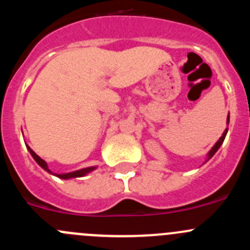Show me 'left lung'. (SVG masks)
Segmentation results:
<instances>
[{
  "label": "left lung",
  "instance_id": "8db88e82",
  "mask_svg": "<svg viewBox=\"0 0 250 250\" xmlns=\"http://www.w3.org/2000/svg\"><path fill=\"white\" fill-rule=\"evenodd\" d=\"M229 122H230V115L228 116V122H226V123H228V125H229ZM228 130H229V128H226V129L224 130L223 135H221V137L219 138V140L216 141V143H215V145H214L213 147L210 148V151H209V152H208V157H207V161H209V160H210V158L213 157L214 155H215V152H216V151L219 150V147H220V146H221V144H223V143H224V140H225V137H226V134H228ZM207 161H206V162H207Z\"/></svg>",
  "mask_w": 250,
  "mask_h": 250
}]
</instances>
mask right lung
Listing matches in <instances>:
<instances>
[{
  "label": "right lung",
  "mask_w": 250,
  "mask_h": 250,
  "mask_svg": "<svg viewBox=\"0 0 250 250\" xmlns=\"http://www.w3.org/2000/svg\"><path fill=\"white\" fill-rule=\"evenodd\" d=\"M26 147H27V150H29V152L31 153V156H32V157H34V160L36 161V162L39 163V165L41 166V167L43 168V169L46 170V172L50 173V174H53V175H55V176H58V178H59V179H65V180H66V179H72V178H81V176H84V175H87L88 173L93 172V170H94L95 168H97V167H88V168H83V169H80V170H75V172H71V173H64V174H54V173H53V172H50V170H49V168H48V166H47L46 161H43V160H42L41 157H40V156H37L36 153L34 152V150H31V148H30V146H27V145H26Z\"/></svg>",
  "instance_id": "add662e5"
}]
</instances>
